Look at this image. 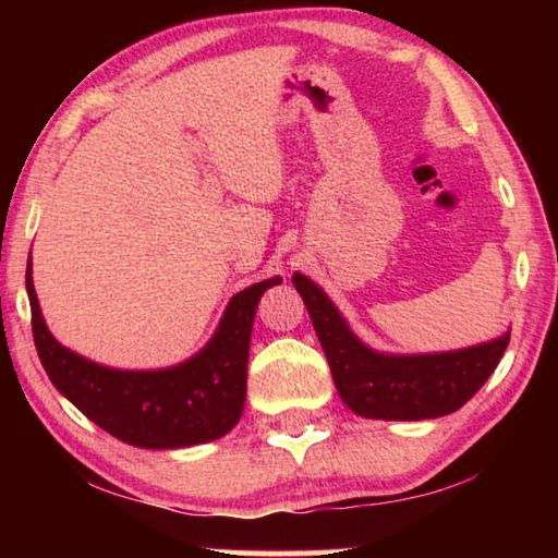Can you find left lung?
Listing matches in <instances>:
<instances>
[{"mask_svg":"<svg viewBox=\"0 0 558 558\" xmlns=\"http://www.w3.org/2000/svg\"><path fill=\"white\" fill-rule=\"evenodd\" d=\"M292 286L312 316L342 402L366 420L417 422L460 410L494 374L511 340L506 330L450 352H378L352 333L345 316L312 278L294 272Z\"/></svg>","mask_w":558,"mask_h":558,"instance_id":"1","label":"left lung"}]
</instances>
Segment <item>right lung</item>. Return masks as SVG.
I'll return each instance as SVG.
<instances>
[{
  "instance_id": "obj_1",
  "label": "right lung",
  "mask_w": 558,
  "mask_h": 558,
  "mask_svg": "<svg viewBox=\"0 0 558 558\" xmlns=\"http://www.w3.org/2000/svg\"><path fill=\"white\" fill-rule=\"evenodd\" d=\"M282 278L236 292L216 333L192 357L165 369H114L64 348L47 328L28 258L26 292L33 340L54 388L100 429L150 450L216 441L240 422L246 400V362L260 294Z\"/></svg>"
}]
</instances>
